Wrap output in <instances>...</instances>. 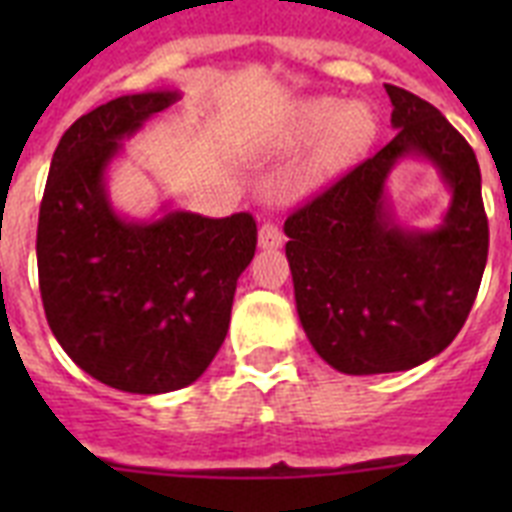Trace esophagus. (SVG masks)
I'll return each mask as SVG.
<instances>
[{"label":"esophagus","instance_id":"34e87169","mask_svg":"<svg viewBox=\"0 0 512 512\" xmlns=\"http://www.w3.org/2000/svg\"><path fill=\"white\" fill-rule=\"evenodd\" d=\"M281 244H284V233H281V228L276 223H271V220H265V223L260 225V247L279 249Z\"/></svg>","mask_w":512,"mask_h":512}]
</instances>
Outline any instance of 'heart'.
<instances>
[{
  "mask_svg": "<svg viewBox=\"0 0 512 512\" xmlns=\"http://www.w3.org/2000/svg\"><path fill=\"white\" fill-rule=\"evenodd\" d=\"M374 124L372 111L364 103H345L340 106L332 98L305 100L295 108L292 116V135L295 138H313L321 135V148L313 164L316 175L337 172L340 167L350 164L366 146L372 143Z\"/></svg>",
  "mask_w": 512,
  "mask_h": 512,
  "instance_id": "obj_1",
  "label": "heart"
}]
</instances>
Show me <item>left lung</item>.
Instances as JSON below:
<instances>
[{
    "label": "left lung",
    "mask_w": 512,
    "mask_h": 512,
    "mask_svg": "<svg viewBox=\"0 0 512 512\" xmlns=\"http://www.w3.org/2000/svg\"><path fill=\"white\" fill-rule=\"evenodd\" d=\"M396 138L284 223L297 316L345 374L404 372L438 356L476 303L489 255L481 170L468 140L428 100L385 84ZM422 155L453 188L436 232H409L384 201L398 158Z\"/></svg>",
    "instance_id": "left-lung-1"
}]
</instances>
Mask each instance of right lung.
<instances>
[{
	"instance_id": "1",
	"label": "right lung",
	"mask_w": 512,
	"mask_h": 512,
	"mask_svg": "<svg viewBox=\"0 0 512 512\" xmlns=\"http://www.w3.org/2000/svg\"><path fill=\"white\" fill-rule=\"evenodd\" d=\"M177 98L138 92L79 116L52 154L36 228L55 340L90 377L140 396L185 388L212 364L257 247L249 212L215 220L177 209L138 223L111 207L108 162Z\"/></svg>"
}]
</instances>
